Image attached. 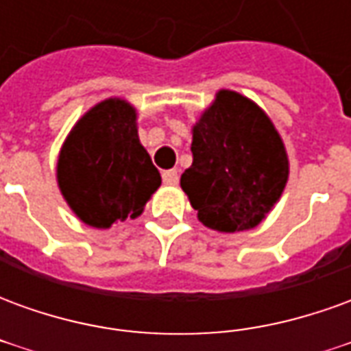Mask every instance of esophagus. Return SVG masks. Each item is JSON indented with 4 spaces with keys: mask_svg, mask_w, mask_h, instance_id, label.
Segmentation results:
<instances>
[{
    "mask_svg": "<svg viewBox=\"0 0 351 351\" xmlns=\"http://www.w3.org/2000/svg\"><path fill=\"white\" fill-rule=\"evenodd\" d=\"M163 184H167V186H176V184H178V171H176V169L165 171V173H163Z\"/></svg>",
    "mask_w": 351,
    "mask_h": 351,
    "instance_id": "obj_1",
    "label": "esophagus"
}]
</instances>
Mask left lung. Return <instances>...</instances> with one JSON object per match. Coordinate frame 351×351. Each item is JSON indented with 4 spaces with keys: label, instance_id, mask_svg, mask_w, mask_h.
Masks as SVG:
<instances>
[{
    "label": "left lung",
    "instance_id": "left-lung-1",
    "mask_svg": "<svg viewBox=\"0 0 351 351\" xmlns=\"http://www.w3.org/2000/svg\"><path fill=\"white\" fill-rule=\"evenodd\" d=\"M193 163L180 186L197 220L218 233L258 228L289 176L286 146L250 97L221 88L191 128Z\"/></svg>",
    "mask_w": 351,
    "mask_h": 351
}]
</instances>
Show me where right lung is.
Listing matches in <instances>:
<instances>
[{"label":"right lung","mask_w":351,"mask_h":351,"mask_svg":"<svg viewBox=\"0 0 351 351\" xmlns=\"http://www.w3.org/2000/svg\"><path fill=\"white\" fill-rule=\"evenodd\" d=\"M56 180L73 214L90 228L138 218L161 176L138 141L137 108L108 97L80 116L58 154Z\"/></svg>","instance_id":"right-lung-1"}]
</instances>
